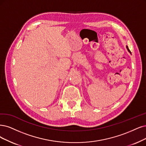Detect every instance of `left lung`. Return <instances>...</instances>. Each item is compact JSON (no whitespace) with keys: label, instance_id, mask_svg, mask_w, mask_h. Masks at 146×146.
Segmentation results:
<instances>
[{"label":"left lung","instance_id":"left-lung-1","mask_svg":"<svg viewBox=\"0 0 146 146\" xmlns=\"http://www.w3.org/2000/svg\"><path fill=\"white\" fill-rule=\"evenodd\" d=\"M126 48H127V50H128V52H129V53H130L131 54V52L130 51V50H129V48H128V46H126Z\"/></svg>","mask_w":146,"mask_h":146}]
</instances>
